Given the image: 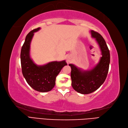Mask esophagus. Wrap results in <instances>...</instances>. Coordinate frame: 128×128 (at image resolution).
Returning a JSON list of instances; mask_svg holds the SVG:
<instances>
[{
	"instance_id": "obj_1",
	"label": "esophagus",
	"mask_w": 128,
	"mask_h": 128,
	"mask_svg": "<svg viewBox=\"0 0 128 128\" xmlns=\"http://www.w3.org/2000/svg\"><path fill=\"white\" fill-rule=\"evenodd\" d=\"M66 60H67V62L68 63H69L70 62H72V56H69L67 57V58H66Z\"/></svg>"
}]
</instances>
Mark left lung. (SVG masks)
<instances>
[{
	"mask_svg": "<svg viewBox=\"0 0 128 128\" xmlns=\"http://www.w3.org/2000/svg\"><path fill=\"white\" fill-rule=\"evenodd\" d=\"M92 38H95L101 51L102 57L99 62L90 70H82L73 64L72 69V85L73 88L82 94L94 92L102 85L108 75L110 62V51L105 40L100 34L90 30Z\"/></svg>",
	"mask_w": 128,
	"mask_h": 128,
	"instance_id": "left-lung-1",
	"label": "left lung"
}]
</instances>
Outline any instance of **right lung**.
Segmentation results:
<instances>
[{"mask_svg":"<svg viewBox=\"0 0 128 128\" xmlns=\"http://www.w3.org/2000/svg\"><path fill=\"white\" fill-rule=\"evenodd\" d=\"M40 29L38 28L31 30L26 36L22 47L20 62L23 76L32 88L40 92L50 91L56 85V79L64 66L65 60L52 61L44 65L38 66L30 57V45L34 33Z\"/></svg>","mask_w":128,"mask_h":128,"instance_id":"right-lung-1","label":"right lung"}]
</instances>
